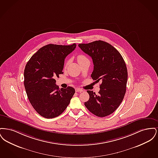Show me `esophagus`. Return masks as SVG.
Segmentation results:
<instances>
[{
    "label": "esophagus",
    "mask_w": 158,
    "mask_h": 158,
    "mask_svg": "<svg viewBox=\"0 0 158 158\" xmlns=\"http://www.w3.org/2000/svg\"><path fill=\"white\" fill-rule=\"evenodd\" d=\"M83 90L82 89H81V88H76V92H82Z\"/></svg>",
    "instance_id": "esophagus-1"
}]
</instances>
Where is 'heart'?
Segmentation results:
<instances>
[{
  "label": "heart",
  "instance_id": "obj_1",
  "mask_svg": "<svg viewBox=\"0 0 158 158\" xmlns=\"http://www.w3.org/2000/svg\"><path fill=\"white\" fill-rule=\"evenodd\" d=\"M77 61L79 63V62L82 61V60L86 59V57L85 56H83V55L80 54V55H78V56H77ZM69 63H70V60H67L66 62V63H65V66H67L68 64H69Z\"/></svg>",
  "mask_w": 158,
  "mask_h": 158
}]
</instances>
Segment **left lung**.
Wrapping results in <instances>:
<instances>
[{"instance_id":"8db88e82","label":"left lung","mask_w":158,"mask_h":158,"mask_svg":"<svg viewBox=\"0 0 158 158\" xmlns=\"http://www.w3.org/2000/svg\"><path fill=\"white\" fill-rule=\"evenodd\" d=\"M78 46L92 57V79L101 82L98 95L87 90L89 99L85 105L98 117L109 115L120 105L126 94L128 76L126 63L118 51L105 41L98 40Z\"/></svg>"}]
</instances>
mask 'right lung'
<instances>
[{
    "label": "right lung",
    "instance_id": "1",
    "mask_svg": "<svg viewBox=\"0 0 158 158\" xmlns=\"http://www.w3.org/2000/svg\"><path fill=\"white\" fill-rule=\"evenodd\" d=\"M72 45L50 44L38 50L27 62L24 70V86L34 110L46 118L60 115L75 93L73 88L59 89L55 77H59L66 57L76 48Z\"/></svg>",
    "mask_w": 158,
    "mask_h": 158
}]
</instances>
